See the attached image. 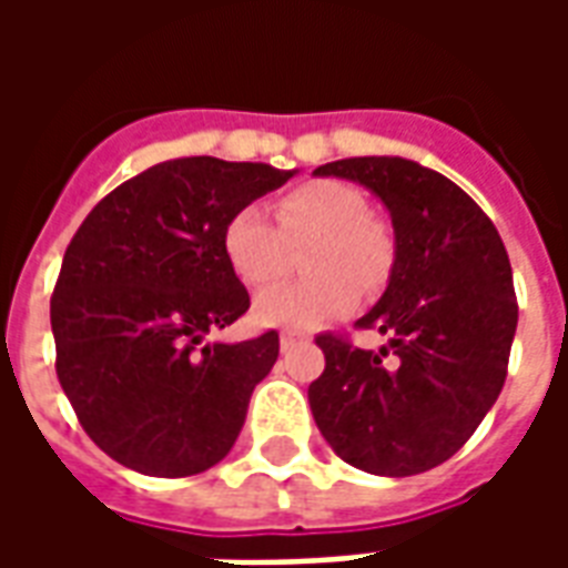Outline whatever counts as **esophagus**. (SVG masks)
Instances as JSON below:
<instances>
[{
  "label": "esophagus",
  "mask_w": 568,
  "mask_h": 568,
  "mask_svg": "<svg viewBox=\"0 0 568 568\" xmlns=\"http://www.w3.org/2000/svg\"><path fill=\"white\" fill-rule=\"evenodd\" d=\"M301 341H307V334H304V332H295V328H285V332L280 334V344H283V349H288V346L301 344Z\"/></svg>",
  "instance_id": "obj_1"
}]
</instances>
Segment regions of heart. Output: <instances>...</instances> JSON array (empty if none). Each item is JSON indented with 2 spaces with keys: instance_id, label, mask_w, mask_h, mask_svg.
<instances>
[{
  "instance_id": "heart-1",
  "label": "heart",
  "mask_w": 568,
  "mask_h": 568,
  "mask_svg": "<svg viewBox=\"0 0 568 568\" xmlns=\"http://www.w3.org/2000/svg\"><path fill=\"white\" fill-rule=\"evenodd\" d=\"M313 236L301 283H280L255 297L261 325L313 328L358 304V285L377 292L393 271V236L368 215V197L341 179H310L276 200V224L258 206H240L224 224L231 271L252 288L280 276L285 243Z\"/></svg>"
}]
</instances>
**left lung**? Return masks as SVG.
Masks as SVG:
<instances>
[{"label": "left lung", "mask_w": 568, "mask_h": 568, "mask_svg": "<svg viewBox=\"0 0 568 568\" xmlns=\"http://www.w3.org/2000/svg\"><path fill=\"white\" fill-rule=\"evenodd\" d=\"M371 187L395 227L393 276L356 322L389 344L362 349L344 334L316 344L310 383L322 438L344 463L407 477L447 463L496 405L517 332L511 261L487 212L405 158H346L316 170Z\"/></svg>", "instance_id": "obj_1"}]
</instances>
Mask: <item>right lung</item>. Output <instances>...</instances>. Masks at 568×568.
<instances>
[{
  "label": "right lung",
  "mask_w": 568,
  "mask_h": 568,
  "mask_svg": "<svg viewBox=\"0 0 568 568\" xmlns=\"http://www.w3.org/2000/svg\"><path fill=\"white\" fill-rule=\"evenodd\" d=\"M292 175L219 158L154 163L75 231L51 297L57 381L115 463L187 477L231 453L280 334L206 344L248 310L224 255V224Z\"/></svg>",
  "instance_id": "obj_1"
}]
</instances>
